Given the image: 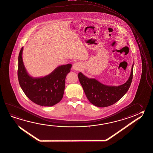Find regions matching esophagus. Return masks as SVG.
<instances>
[{"label": "esophagus", "instance_id": "34e87169", "mask_svg": "<svg viewBox=\"0 0 153 153\" xmlns=\"http://www.w3.org/2000/svg\"><path fill=\"white\" fill-rule=\"evenodd\" d=\"M81 66L79 62H76L73 65V69L75 70H79L81 69Z\"/></svg>", "mask_w": 153, "mask_h": 153}]
</instances>
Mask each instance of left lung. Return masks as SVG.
I'll list each match as a JSON object with an SVG mask.
<instances>
[{"label": "left lung", "mask_w": 153, "mask_h": 153, "mask_svg": "<svg viewBox=\"0 0 153 153\" xmlns=\"http://www.w3.org/2000/svg\"><path fill=\"white\" fill-rule=\"evenodd\" d=\"M133 65L128 79L118 86L106 85L94 78H88L82 73H79L78 77L89 102L97 107H105L119 100L128 90L131 84Z\"/></svg>", "instance_id": "obj_1"}]
</instances>
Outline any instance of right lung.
<instances>
[{
	"label": "right lung",
	"instance_id": "add662e5",
	"mask_svg": "<svg viewBox=\"0 0 153 153\" xmlns=\"http://www.w3.org/2000/svg\"><path fill=\"white\" fill-rule=\"evenodd\" d=\"M22 47L18 57V77L20 85L26 96L35 104L43 106H52L63 98L65 78L70 71L71 64L56 68L48 75L33 78L27 73L22 61Z\"/></svg>",
	"mask_w": 153,
	"mask_h": 153
}]
</instances>
